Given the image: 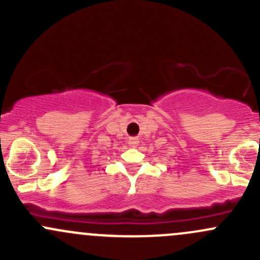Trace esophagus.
Listing matches in <instances>:
<instances>
[{
  "label": "esophagus",
  "instance_id": "1",
  "mask_svg": "<svg viewBox=\"0 0 260 260\" xmlns=\"http://www.w3.org/2000/svg\"><path fill=\"white\" fill-rule=\"evenodd\" d=\"M128 142H129V145L132 146V147H136L138 145V138H136V137H131L129 138V141H128Z\"/></svg>",
  "mask_w": 260,
  "mask_h": 260
}]
</instances>
